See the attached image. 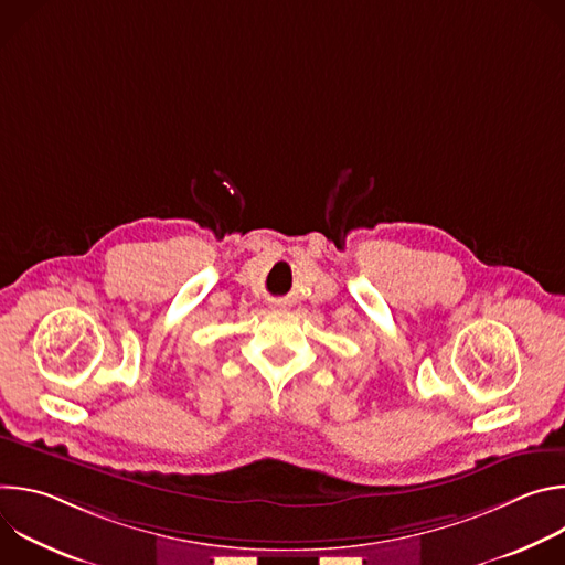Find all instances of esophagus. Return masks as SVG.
Here are the masks:
<instances>
[{
  "instance_id": "1",
  "label": "esophagus",
  "mask_w": 565,
  "mask_h": 565,
  "mask_svg": "<svg viewBox=\"0 0 565 565\" xmlns=\"http://www.w3.org/2000/svg\"><path fill=\"white\" fill-rule=\"evenodd\" d=\"M273 308H275V310H281V308H286V303H281V301H277V303H273Z\"/></svg>"
}]
</instances>
